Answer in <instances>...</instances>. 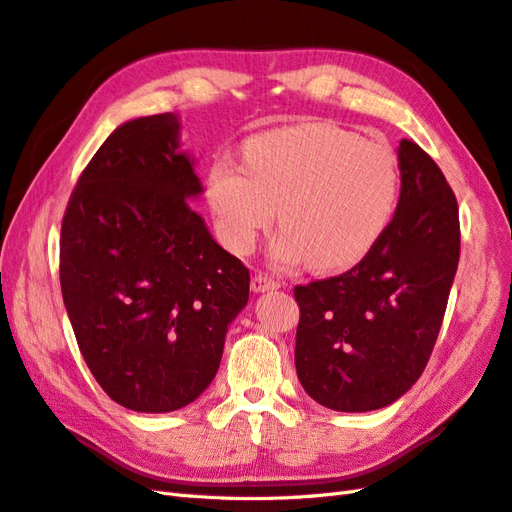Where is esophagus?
Listing matches in <instances>:
<instances>
[{
    "mask_svg": "<svg viewBox=\"0 0 512 512\" xmlns=\"http://www.w3.org/2000/svg\"><path fill=\"white\" fill-rule=\"evenodd\" d=\"M251 287H253V292L261 294V292L277 290V287H281V283L277 279H272L270 274H266V272H257L255 277H253V281H251Z\"/></svg>",
    "mask_w": 512,
    "mask_h": 512,
    "instance_id": "34e87169",
    "label": "esophagus"
}]
</instances>
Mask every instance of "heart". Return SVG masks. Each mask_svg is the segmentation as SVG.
I'll return each instance as SVG.
<instances>
[{
	"label": "heart",
	"instance_id": "1",
	"mask_svg": "<svg viewBox=\"0 0 512 512\" xmlns=\"http://www.w3.org/2000/svg\"><path fill=\"white\" fill-rule=\"evenodd\" d=\"M244 162L214 164L207 181L209 207L235 253L251 251L279 205V264L348 268L372 251L396 212V153L333 123L259 134L246 142Z\"/></svg>",
	"mask_w": 512,
	"mask_h": 512
}]
</instances>
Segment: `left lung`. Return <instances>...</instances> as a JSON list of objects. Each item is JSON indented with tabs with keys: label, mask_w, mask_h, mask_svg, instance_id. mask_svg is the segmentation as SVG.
Returning a JSON list of instances; mask_svg holds the SVG:
<instances>
[{
	"label": "left lung",
	"mask_w": 512,
	"mask_h": 512,
	"mask_svg": "<svg viewBox=\"0 0 512 512\" xmlns=\"http://www.w3.org/2000/svg\"><path fill=\"white\" fill-rule=\"evenodd\" d=\"M400 201L355 268L294 287L296 374L318 404L365 413L409 391L435 348L461 255L456 196L435 160L402 140Z\"/></svg>",
	"instance_id": "left-lung-1"
}]
</instances>
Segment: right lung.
I'll use <instances>...</instances> for the list:
<instances>
[{
    "instance_id": "obj_1",
    "label": "right lung",
    "mask_w": 512,
    "mask_h": 512,
    "mask_svg": "<svg viewBox=\"0 0 512 512\" xmlns=\"http://www.w3.org/2000/svg\"><path fill=\"white\" fill-rule=\"evenodd\" d=\"M173 112L116 127L77 179L60 285L95 381L125 409L168 413L214 381L251 272L188 199L203 192Z\"/></svg>"
}]
</instances>
